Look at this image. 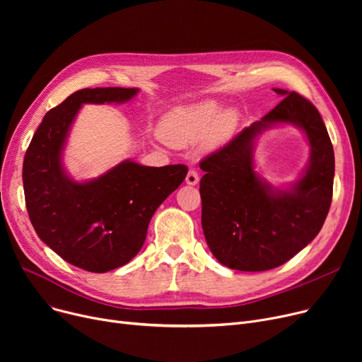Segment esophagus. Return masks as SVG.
Here are the masks:
<instances>
[{
	"label": "esophagus",
	"instance_id": "obj_1",
	"mask_svg": "<svg viewBox=\"0 0 362 362\" xmlns=\"http://www.w3.org/2000/svg\"><path fill=\"white\" fill-rule=\"evenodd\" d=\"M198 182H199V175L197 173V170H189L187 175H186V183L194 186V185H197Z\"/></svg>",
	"mask_w": 362,
	"mask_h": 362
}]
</instances>
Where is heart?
<instances>
[{
	"mask_svg": "<svg viewBox=\"0 0 362 362\" xmlns=\"http://www.w3.org/2000/svg\"><path fill=\"white\" fill-rule=\"evenodd\" d=\"M238 111H221L217 101L208 100L170 110L160 123L161 139L175 148H185L204 139L206 149L223 145L238 126Z\"/></svg>",
	"mask_w": 362,
	"mask_h": 362,
	"instance_id": "1",
	"label": "heart"
}]
</instances>
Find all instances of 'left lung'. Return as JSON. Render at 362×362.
Here are the masks:
<instances>
[{
  "mask_svg": "<svg viewBox=\"0 0 362 362\" xmlns=\"http://www.w3.org/2000/svg\"><path fill=\"white\" fill-rule=\"evenodd\" d=\"M274 92L283 100L269 114L199 163L206 245L218 262L239 272L289 261L318 235L332 204L334 152L325 122L299 93ZM279 124L300 128L312 148L306 171L284 189L262 180L253 163L257 136Z\"/></svg>",
  "mask_w": 362,
  "mask_h": 362,
  "instance_id": "8db88e82",
  "label": "left lung"
}]
</instances>
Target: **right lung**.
<instances>
[{"label": "right lung", "instance_id": "add662e5", "mask_svg": "<svg viewBox=\"0 0 362 362\" xmlns=\"http://www.w3.org/2000/svg\"><path fill=\"white\" fill-rule=\"evenodd\" d=\"M138 92L76 90L45 114L25 156V199L36 235L63 259L90 273L119 269L141 251L152 216L187 175L183 164L148 167L124 160L97 179L76 182L69 176L63 151L81 107L123 104Z\"/></svg>", "mask_w": 362, "mask_h": 362}]
</instances>
